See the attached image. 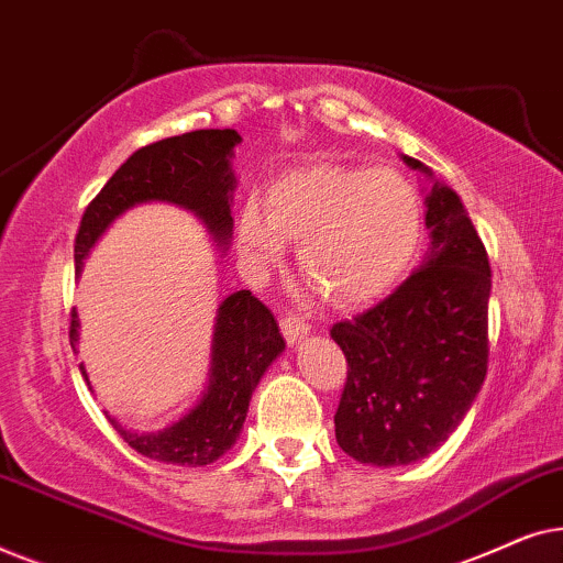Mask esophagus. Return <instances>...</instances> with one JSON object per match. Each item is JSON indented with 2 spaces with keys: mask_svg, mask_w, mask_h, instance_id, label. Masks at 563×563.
<instances>
[{
  "mask_svg": "<svg viewBox=\"0 0 563 563\" xmlns=\"http://www.w3.org/2000/svg\"><path fill=\"white\" fill-rule=\"evenodd\" d=\"M279 325H282L284 341H287L289 345L299 343L307 333H310V325H305V320L297 318V314H284Z\"/></svg>",
  "mask_w": 563,
  "mask_h": 563,
  "instance_id": "34e87169",
  "label": "esophagus"
}]
</instances>
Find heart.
I'll list each match as a JSON object with an SVG mask.
<instances>
[{
  "instance_id": "obj_1",
  "label": "heart",
  "mask_w": 563,
  "mask_h": 563,
  "mask_svg": "<svg viewBox=\"0 0 563 563\" xmlns=\"http://www.w3.org/2000/svg\"><path fill=\"white\" fill-rule=\"evenodd\" d=\"M420 238L418 191L391 168H295L238 214V249L253 272H272L284 243H295L299 272L338 307L389 295L410 272Z\"/></svg>"
}]
</instances>
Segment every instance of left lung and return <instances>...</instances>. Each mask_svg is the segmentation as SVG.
<instances>
[{"label":"left lung","mask_w":563,"mask_h":563,"mask_svg":"<svg viewBox=\"0 0 563 563\" xmlns=\"http://www.w3.org/2000/svg\"><path fill=\"white\" fill-rule=\"evenodd\" d=\"M433 179L418 158L402 156ZM430 251L397 291L330 335L349 361L335 412L338 445L372 466L426 459L461 426L487 376L489 258L464 202L433 179Z\"/></svg>","instance_id":"8db88e82"}]
</instances>
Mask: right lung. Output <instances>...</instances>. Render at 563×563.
I'll return each instance as SVG.
<instances>
[{
	"label": "right lung",
	"mask_w": 563,
	"mask_h": 563,
	"mask_svg": "<svg viewBox=\"0 0 563 563\" xmlns=\"http://www.w3.org/2000/svg\"><path fill=\"white\" fill-rule=\"evenodd\" d=\"M243 137L235 130H195L166 137L135 151L102 191L84 210L74 243L76 274H81L84 258L95 249L120 214L145 202L179 205L202 220L207 233L220 249H228L233 238L235 174L230 166L233 148ZM71 349L79 341V314L71 312ZM284 351L272 310L258 302L249 289L233 291L222 299L214 318L210 384L205 395L187 415L156 433H135L122 428L112 415L107 420L122 441L141 456L176 466H207L233 449L249 412L253 389L261 376ZM89 384L87 368L79 364ZM91 389V384H89Z\"/></svg>",
	"instance_id": "add662e5"
}]
</instances>
